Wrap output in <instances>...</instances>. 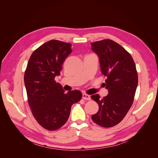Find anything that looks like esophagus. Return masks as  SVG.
<instances>
[{"label":"esophagus","mask_w":158,"mask_h":158,"mask_svg":"<svg viewBox=\"0 0 158 158\" xmlns=\"http://www.w3.org/2000/svg\"><path fill=\"white\" fill-rule=\"evenodd\" d=\"M82 98L85 100H91V96L85 94H83L82 95Z\"/></svg>","instance_id":"esophagus-1"}]
</instances>
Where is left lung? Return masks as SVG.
I'll list each match as a JSON object with an SVG mask.
<instances>
[{"mask_svg":"<svg viewBox=\"0 0 158 158\" xmlns=\"http://www.w3.org/2000/svg\"><path fill=\"white\" fill-rule=\"evenodd\" d=\"M91 45L99 56L101 71L107 77L106 88L109 91L103 99L98 94L91 97L99 107L91 118L100 126L111 127L122 121L133 104L138 83L135 64L131 55L111 39Z\"/></svg>","mask_w":158,"mask_h":158,"instance_id":"1","label":"left lung"}]
</instances>
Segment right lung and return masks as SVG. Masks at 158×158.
Wrapping results in <instances>:
<instances>
[{
    "mask_svg": "<svg viewBox=\"0 0 158 158\" xmlns=\"http://www.w3.org/2000/svg\"><path fill=\"white\" fill-rule=\"evenodd\" d=\"M71 44L51 40L32 53L24 76L28 102L34 118L49 131L61 127L67 122L73 104L79 102L81 92L64 93L55 80L62 65L72 52Z\"/></svg>",
    "mask_w": 158,
    "mask_h": 158,
    "instance_id": "obj_1",
    "label": "right lung"
}]
</instances>
